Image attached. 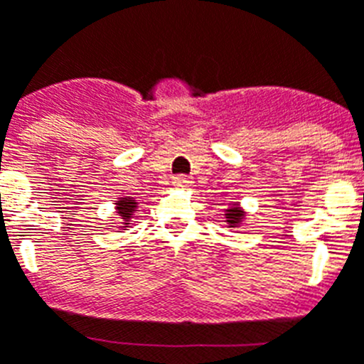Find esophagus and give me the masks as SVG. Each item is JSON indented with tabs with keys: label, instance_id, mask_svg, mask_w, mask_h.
I'll use <instances>...</instances> for the list:
<instances>
[{
	"label": "esophagus",
	"instance_id": "obj_1",
	"mask_svg": "<svg viewBox=\"0 0 364 364\" xmlns=\"http://www.w3.org/2000/svg\"><path fill=\"white\" fill-rule=\"evenodd\" d=\"M191 184H193V180L186 175H176L175 178H173V186H175V188L186 189V188H191Z\"/></svg>",
	"mask_w": 364,
	"mask_h": 364
}]
</instances>
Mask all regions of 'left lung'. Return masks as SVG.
<instances>
[{"instance_id":"left-lung-1","label":"left lung","mask_w":364,"mask_h":364,"mask_svg":"<svg viewBox=\"0 0 364 364\" xmlns=\"http://www.w3.org/2000/svg\"><path fill=\"white\" fill-rule=\"evenodd\" d=\"M244 217V213L242 211L239 210V208H237V205H233V208H230V210L226 211V218H228V224H230V228H235L237 226V224H240V218Z\"/></svg>"}]
</instances>
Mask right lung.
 <instances>
[{
	"label": "right lung",
	"instance_id": "1",
	"mask_svg": "<svg viewBox=\"0 0 364 364\" xmlns=\"http://www.w3.org/2000/svg\"><path fill=\"white\" fill-rule=\"evenodd\" d=\"M117 210L118 213H120V217L124 218L125 224H127V222H129V217L134 213V210H136V202H134L133 198H120V200L117 202Z\"/></svg>",
	"mask_w": 364,
	"mask_h": 364
}]
</instances>
